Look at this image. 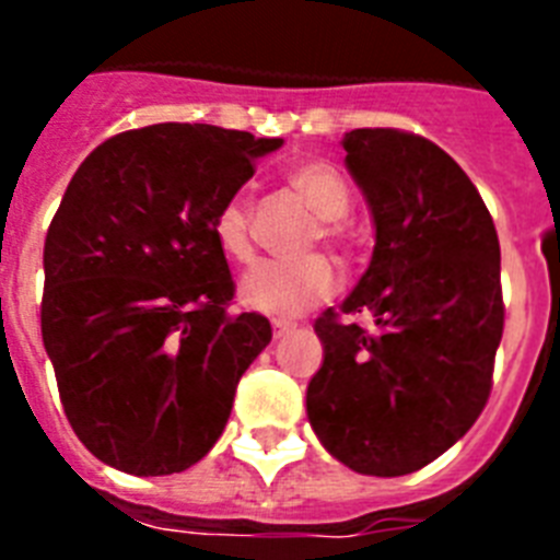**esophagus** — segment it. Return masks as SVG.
Returning a JSON list of instances; mask_svg holds the SVG:
<instances>
[{
    "mask_svg": "<svg viewBox=\"0 0 560 560\" xmlns=\"http://www.w3.org/2000/svg\"><path fill=\"white\" fill-rule=\"evenodd\" d=\"M293 328H296V325L290 323V319H272V337H276V340H281V337L293 331Z\"/></svg>",
    "mask_w": 560,
    "mask_h": 560,
    "instance_id": "1",
    "label": "esophagus"
}]
</instances>
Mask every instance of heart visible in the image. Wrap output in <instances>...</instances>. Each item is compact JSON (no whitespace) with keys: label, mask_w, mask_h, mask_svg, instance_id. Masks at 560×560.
<instances>
[{"label":"heart","mask_w":560,"mask_h":560,"mask_svg":"<svg viewBox=\"0 0 560 560\" xmlns=\"http://www.w3.org/2000/svg\"><path fill=\"white\" fill-rule=\"evenodd\" d=\"M288 186L302 197L307 209L323 218L325 241L342 244L346 223L342 218L351 209V186L331 162L305 160L288 171ZM253 200L246 194H235L218 206L211 218V235L220 253L232 261L253 258ZM340 288V276L325 255H307L296 261L267 258L258 261L241 281V299L253 311L267 316H296L311 305H319Z\"/></svg>","instance_id":"b5f03b06"}]
</instances>
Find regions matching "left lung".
I'll return each mask as SVG.
<instances>
[{"label": "left lung", "instance_id": "obj_1", "mask_svg": "<svg viewBox=\"0 0 560 560\" xmlns=\"http://www.w3.org/2000/svg\"><path fill=\"white\" fill-rule=\"evenodd\" d=\"M374 218L369 270L342 314L314 331L323 369L307 418L331 456L369 477H404L468 433L491 395L503 337L500 241L468 174L424 136L363 127L342 139Z\"/></svg>", "mask_w": 560, "mask_h": 560}]
</instances>
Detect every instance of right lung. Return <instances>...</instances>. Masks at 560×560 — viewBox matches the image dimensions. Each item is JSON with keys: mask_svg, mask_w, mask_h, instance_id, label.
<instances>
[{"mask_svg": "<svg viewBox=\"0 0 560 560\" xmlns=\"http://www.w3.org/2000/svg\"><path fill=\"white\" fill-rule=\"evenodd\" d=\"M276 148L168 121L113 136L74 171L46 235L39 325L74 435L113 468L162 477L200 462L272 340L267 316L229 314L235 281L211 218Z\"/></svg>", "mask_w": 560, "mask_h": 560, "instance_id": "obj_1", "label": "right lung"}]
</instances>
